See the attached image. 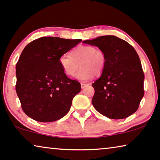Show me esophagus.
<instances>
[{"label":"esophagus","mask_w":160,"mask_h":160,"mask_svg":"<svg viewBox=\"0 0 160 160\" xmlns=\"http://www.w3.org/2000/svg\"><path fill=\"white\" fill-rule=\"evenodd\" d=\"M88 84H86V83H81V88H85L86 86H88Z\"/></svg>","instance_id":"1"}]
</instances>
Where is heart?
<instances>
[{"label":"heart","mask_w":160,"mask_h":160,"mask_svg":"<svg viewBox=\"0 0 160 160\" xmlns=\"http://www.w3.org/2000/svg\"><path fill=\"white\" fill-rule=\"evenodd\" d=\"M107 62V57L102 49L92 45H80L73 49L68 55H62L59 63L63 72L68 76H73L79 70L75 78L81 81H87L94 74L100 75L103 72Z\"/></svg>","instance_id":"1"}]
</instances>
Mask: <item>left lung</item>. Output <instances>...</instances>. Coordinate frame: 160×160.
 <instances>
[{"label":"left lung","mask_w":160,"mask_h":160,"mask_svg":"<svg viewBox=\"0 0 160 160\" xmlns=\"http://www.w3.org/2000/svg\"><path fill=\"white\" fill-rule=\"evenodd\" d=\"M84 43L105 52L107 62L101 77L92 83V103L110 119H124L135 113L144 96V75L138 53L130 44L114 35H104Z\"/></svg>","instance_id":"1"}]
</instances>
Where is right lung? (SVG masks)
<instances>
[{"mask_svg":"<svg viewBox=\"0 0 160 160\" xmlns=\"http://www.w3.org/2000/svg\"><path fill=\"white\" fill-rule=\"evenodd\" d=\"M81 40L42 37L22 50L16 64V90L22 110L30 118L50 122L69 112L81 85L63 72L59 59Z\"/></svg>","mask_w":160,"mask_h":160,"instance_id":"1","label":"right lung"}]
</instances>
